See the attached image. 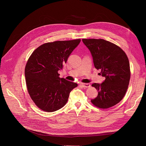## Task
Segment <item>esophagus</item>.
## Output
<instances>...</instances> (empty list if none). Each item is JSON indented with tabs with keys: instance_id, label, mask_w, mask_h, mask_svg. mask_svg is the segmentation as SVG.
<instances>
[{
	"instance_id": "esophagus-1",
	"label": "esophagus",
	"mask_w": 146,
	"mask_h": 146,
	"mask_svg": "<svg viewBox=\"0 0 146 146\" xmlns=\"http://www.w3.org/2000/svg\"><path fill=\"white\" fill-rule=\"evenodd\" d=\"M80 85L83 88H90L91 86V85L90 83H81Z\"/></svg>"
}]
</instances>
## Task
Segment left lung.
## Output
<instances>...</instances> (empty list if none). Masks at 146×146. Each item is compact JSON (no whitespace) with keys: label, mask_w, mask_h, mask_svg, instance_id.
Returning a JSON list of instances; mask_svg holds the SVG:
<instances>
[{"label":"left lung","mask_w":146,"mask_h":146,"mask_svg":"<svg viewBox=\"0 0 146 146\" xmlns=\"http://www.w3.org/2000/svg\"><path fill=\"white\" fill-rule=\"evenodd\" d=\"M89 48L94 67L100 69V74L105 77L101 84L92 86L98 91V96L91 100L96 107L107 109L113 107L124 97L130 78L129 58L122 48L103 39H82Z\"/></svg>","instance_id":"8db88e82"}]
</instances>
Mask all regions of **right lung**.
<instances>
[{
    "label": "right lung",
    "instance_id": "obj_1",
    "mask_svg": "<svg viewBox=\"0 0 146 146\" xmlns=\"http://www.w3.org/2000/svg\"><path fill=\"white\" fill-rule=\"evenodd\" d=\"M80 39L47 42L30 55L25 68L26 85L31 99L47 112L55 111L67 103L70 92L77 84L59 77L68 57Z\"/></svg>",
    "mask_w": 146,
    "mask_h": 146
}]
</instances>
